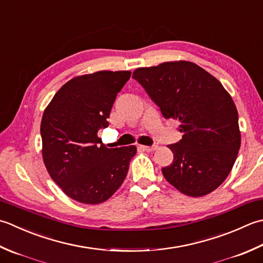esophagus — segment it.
Listing matches in <instances>:
<instances>
[{
  "mask_svg": "<svg viewBox=\"0 0 263 263\" xmlns=\"http://www.w3.org/2000/svg\"><path fill=\"white\" fill-rule=\"evenodd\" d=\"M157 148H158L157 146H152V147H149V146H140V149H142V151H145V152H147V153L155 152Z\"/></svg>",
  "mask_w": 263,
  "mask_h": 263,
  "instance_id": "34e87169",
  "label": "esophagus"
}]
</instances>
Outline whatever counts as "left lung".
Returning a JSON list of instances; mask_svg holds the SVG:
<instances>
[{
  "label": "left lung",
  "instance_id": "1",
  "mask_svg": "<svg viewBox=\"0 0 263 263\" xmlns=\"http://www.w3.org/2000/svg\"><path fill=\"white\" fill-rule=\"evenodd\" d=\"M132 77L161 108L180 123L182 139L168 148L173 163L163 176L192 197L212 193L233 168L240 148L238 111L223 85L190 61H167L143 67Z\"/></svg>",
  "mask_w": 263,
  "mask_h": 263
}]
</instances>
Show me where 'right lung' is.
<instances>
[{
    "instance_id": "right-lung-1",
    "label": "right lung",
    "mask_w": 263,
    "mask_h": 263,
    "mask_svg": "<svg viewBox=\"0 0 263 263\" xmlns=\"http://www.w3.org/2000/svg\"><path fill=\"white\" fill-rule=\"evenodd\" d=\"M130 70L76 76L60 87L41 122L42 156L50 177L67 196L100 204L121 187L136 146L107 148L98 137L109 125L116 96Z\"/></svg>"
}]
</instances>
